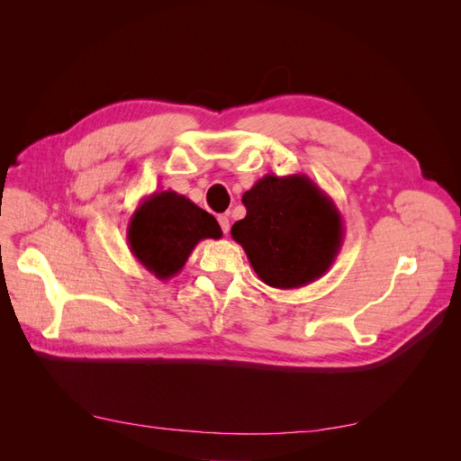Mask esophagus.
<instances>
[{
  "mask_svg": "<svg viewBox=\"0 0 461 461\" xmlns=\"http://www.w3.org/2000/svg\"><path fill=\"white\" fill-rule=\"evenodd\" d=\"M218 224H221V228H222L224 233H228V231H230V218H228V214H221V216H218Z\"/></svg>",
  "mask_w": 461,
  "mask_h": 461,
  "instance_id": "1",
  "label": "esophagus"
}]
</instances>
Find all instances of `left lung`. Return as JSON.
<instances>
[{
  "instance_id": "left-lung-1",
  "label": "left lung",
  "mask_w": 461,
  "mask_h": 461,
  "mask_svg": "<svg viewBox=\"0 0 461 461\" xmlns=\"http://www.w3.org/2000/svg\"><path fill=\"white\" fill-rule=\"evenodd\" d=\"M247 216L231 228L252 269L271 287L295 289L321 278L344 243L336 203L303 174H267L243 194Z\"/></svg>"
}]
</instances>
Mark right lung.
Segmentation results:
<instances>
[{
	"label": "right lung",
	"mask_w": 461,
	"mask_h": 461,
	"mask_svg": "<svg viewBox=\"0 0 461 461\" xmlns=\"http://www.w3.org/2000/svg\"><path fill=\"white\" fill-rule=\"evenodd\" d=\"M221 237L214 216L174 190L143 198L127 228L132 256L158 280L179 275L200 240Z\"/></svg>",
	"instance_id": "add662e5"
}]
</instances>
